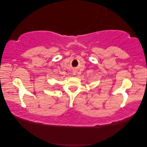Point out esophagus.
Instances as JSON below:
<instances>
[{
	"label": "esophagus",
	"instance_id": "esophagus-1",
	"mask_svg": "<svg viewBox=\"0 0 147 147\" xmlns=\"http://www.w3.org/2000/svg\"><path fill=\"white\" fill-rule=\"evenodd\" d=\"M73 74H76V71H73Z\"/></svg>",
	"mask_w": 147,
	"mask_h": 147
}]
</instances>
